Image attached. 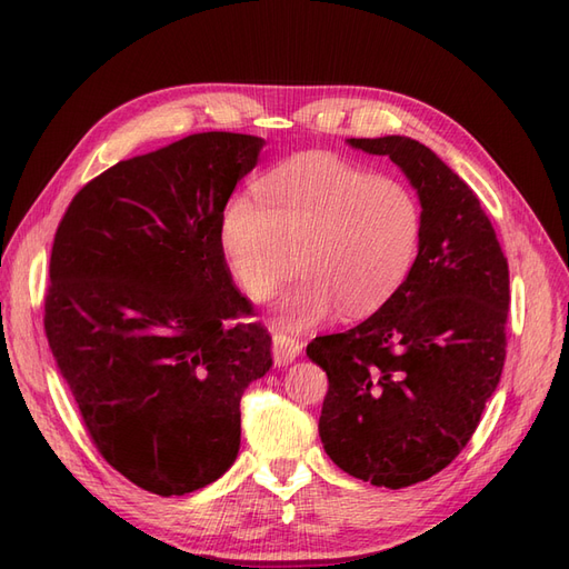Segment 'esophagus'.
Here are the masks:
<instances>
[{
	"label": "esophagus",
	"mask_w": 569,
	"mask_h": 569,
	"mask_svg": "<svg viewBox=\"0 0 569 569\" xmlns=\"http://www.w3.org/2000/svg\"><path fill=\"white\" fill-rule=\"evenodd\" d=\"M300 343L298 340H293L290 336L281 333V331H273L271 336V355H273V362L279 367H286L296 360V357L300 355Z\"/></svg>",
	"instance_id": "esophagus-1"
}]
</instances>
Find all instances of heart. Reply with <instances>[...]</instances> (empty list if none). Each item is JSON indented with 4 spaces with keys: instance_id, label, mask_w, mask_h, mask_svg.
Returning a JSON list of instances; mask_svg holds the SVG:
<instances>
[{
    "instance_id": "b5f03b06",
    "label": "heart",
    "mask_w": 569,
    "mask_h": 569,
    "mask_svg": "<svg viewBox=\"0 0 569 569\" xmlns=\"http://www.w3.org/2000/svg\"><path fill=\"white\" fill-rule=\"evenodd\" d=\"M257 198L240 192L226 202L221 248L254 300L293 273L298 252L302 279L279 302L288 329H310L336 307L350 317L375 312L408 279L421 209L396 178L310 152L259 178Z\"/></svg>"
}]
</instances>
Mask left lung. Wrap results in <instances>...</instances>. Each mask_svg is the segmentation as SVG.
<instances>
[{
    "label": "left lung",
    "mask_w": 569,
    "mask_h": 569,
    "mask_svg": "<svg viewBox=\"0 0 569 569\" xmlns=\"http://www.w3.org/2000/svg\"><path fill=\"white\" fill-rule=\"evenodd\" d=\"M348 142L391 157L408 176L421 238L408 279L375 315L307 346L329 377L319 436L350 477L405 489L460 456L496 391L508 259L472 188L427 144L405 136Z\"/></svg>",
    "instance_id": "1"
}]
</instances>
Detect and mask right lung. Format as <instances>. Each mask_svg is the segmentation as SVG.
<instances>
[{"label":"right lung","mask_w":569,"mask_h":569,"mask_svg":"<svg viewBox=\"0 0 569 569\" xmlns=\"http://www.w3.org/2000/svg\"><path fill=\"white\" fill-rule=\"evenodd\" d=\"M264 140L194 133L80 188L50 259L44 333L102 458L157 496L217 481L271 336L233 286L219 221Z\"/></svg>","instance_id":"add662e5"}]
</instances>
